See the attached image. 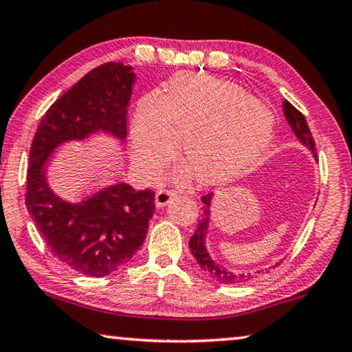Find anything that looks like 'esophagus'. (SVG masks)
<instances>
[{"label":"esophagus","mask_w":352,"mask_h":352,"mask_svg":"<svg viewBox=\"0 0 352 352\" xmlns=\"http://www.w3.org/2000/svg\"><path fill=\"white\" fill-rule=\"evenodd\" d=\"M177 196L175 191H170V190H157L156 191V206L157 207H164L169 204V202L174 199Z\"/></svg>","instance_id":"34e87169"}]
</instances>
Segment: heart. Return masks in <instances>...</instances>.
Returning a JSON list of instances; mask_svg holds the SVG:
<instances>
[{
  "instance_id": "heart-1",
  "label": "heart",
  "mask_w": 352,
  "mask_h": 352,
  "mask_svg": "<svg viewBox=\"0 0 352 352\" xmlns=\"http://www.w3.org/2000/svg\"><path fill=\"white\" fill-rule=\"evenodd\" d=\"M132 143L146 169L164 166L183 138V160L196 182L214 185L244 170L268 146L274 116L236 84L182 73L164 98L148 94L132 120Z\"/></svg>"
}]
</instances>
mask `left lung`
I'll return each mask as SVG.
<instances>
[{"label":"left lung","mask_w":352,"mask_h":352,"mask_svg":"<svg viewBox=\"0 0 352 352\" xmlns=\"http://www.w3.org/2000/svg\"><path fill=\"white\" fill-rule=\"evenodd\" d=\"M282 110H284V116L285 120L289 121V124L292 127V131L295 132V135L300 138L301 143H305L306 146L313 151L314 157H318V151H316V142L313 138V133L309 131L308 122H306L303 113L296 110V108L292 105L290 102H284L282 103ZM210 199H212V192L209 195L202 196V215L199 221H197L196 231L195 234L191 236L190 239V249L191 254L195 256L197 265L201 266L206 273H209L215 280H219L220 284H234V282H244L249 280L254 277V274H236L228 271L223 266H220L219 263H215L214 260L210 258L209 254H207L206 247H204V241H206V234H207V226H209V219H210ZM260 273V271H258Z\"/></svg>","instance_id":"left-lung-1"}]
</instances>
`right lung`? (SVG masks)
Instances as JSON below:
<instances>
[{
  "instance_id": "1",
  "label": "right lung",
  "mask_w": 352,
  "mask_h": 352,
  "mask_svg": "<svg viewBox=\"0 0 352 352\" xmlns=\"http://www.w3.org/2000/svg\"><path fill=\"white\" fill-rule=\"evenodd\" d=\"M135 73L108 62L84 75L52 103L30 148L25 204L51 254L78 273L102 277L126 265L145 242L155 192L118 183L78 204L54 195L44 164L54 148L108 132L126 140L127 107Z\"/></svg>"
}]
</instances>
